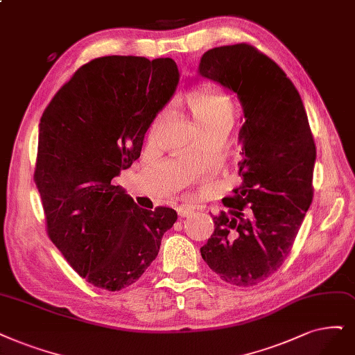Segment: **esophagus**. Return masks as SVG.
Segmentation results:
<instances>
[{
  "label": "esophagus",
  "mask_w": 355,
  "mask_h": 355,
  "mask_svg": "<svg viewBox=\"0 0 355 355\" xmlns=\"http://www.w3.org/2000/svg\"><path fill=\"white\" fill-rule=\"evenodd\" d=\"M193 212H194L193 209H191V207H187V206H180V207H177V214H178L180 218H187V216H190Z\"/></svg>",
  "instance_id": "34e87169"
}]
</instances>
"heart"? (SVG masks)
<instances>
[{
    "mask_svg": "<svg viewBox=\"0 0 355 355\" xmlns=\"http://www.w3.org/2000/svg\"><path fill=\"white\" fill-rule=\"evenodd\" d=\"M186 105L191 111L198 124L206 130L228 128L232 123V107L224 98L216 96L209 92H190L186 95ZM164 124V114H157L150 123L148 137L150 140L159 135Z\"/></svg>",
    "mask_w": 355,
    "mask_h": 355,
    "instance_id": "heart-1",
    "label": "heart"
}]
</instances>
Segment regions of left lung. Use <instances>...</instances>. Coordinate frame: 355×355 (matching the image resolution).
Listing matches in <instances>:
<instances>
[{"instance_id":"obj_1","label":"left lung","mask_w":355,"mask_h":355,"mask_svg":"<svg viewBox=\"0 0 355 355\" xmlns=\"http://www.w3.org/2000/svg\"><path fill=\"white\" fill-rule=\"evenodd\" d=\"M199 77L240 101L241 184L225 198L230 212L214 216L215 231L200 248L222 281L253 286L291 253L313 199L316 144L298 90L279 65L250 44L205 52Z\"/></svg>"}]
</instances>
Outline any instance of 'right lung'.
I'll use <instances>...</instances> for the list:
<instances>
[{
	"mask_svg": "<svg viewBox=\"0 0 355 355\" xmlns=\"http://www.w3.org/2000/svg\"><path fill=\"white\" fill-rule=\"evenodd\" d=\"M174 60L111 55L82 65L45 108L35 182L46 232L94 286L135 284L177 220L174 209L139 207L112 178L140 156L144 135L178 83Z\"/></svg>",
	"mask_w": 355,
	"mask_h": 355,
	"instance_id": "right-lung-1",
	"label": "right lung"
}]
</instances>
